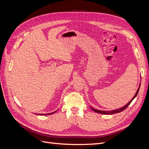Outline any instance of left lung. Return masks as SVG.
<instances>
[{"label":"left lung","mask_w":149,"mask_h":149,"mask_svg":"<svg viewBox=\"0 0 149 149\" xmlns=\"http://www.w3.org/2000/svg\"><path fill=\"white\" fill-rule=\"evenodd\" d=\"M140 86H141V85H139V88H138V89H137V92H136V94H135V95L134 96V97L131 99V100L130 101V102H128L126 105H124V107H123L122 108H118V109H114V110H111V111H102V110H98V109H94V108H92L90 107V108H91V109H92L93 111H94L95 112H96V113H101V114H115V113H120V112H121V111H123V110H124L125 109H126V108L129 106V104H131V103L132 102V101L136 97H137V94H138V92H139V88H140Z\"/></svg>","instance_id":"left-lung-1"}]
</instances>
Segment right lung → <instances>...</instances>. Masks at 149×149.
I'll return each mask as SVG.
<instances>
[{
    "mask_svg": "<svg viewBox=\"0 0 149 149\" xmlns=\"http://www.w3.org/2000/svg\"><path fill=\"white\" fill-rule=\"evenodd\" d=\"M57 111H54V112H52V113H47V114H40V115H49V114H53V113H56Z\"/></svg>",
    "mask_w": 149,
    "mask_h": 149,
    "instance_id": "obj_1",
    "label": "right lung"
}]
</instances>
